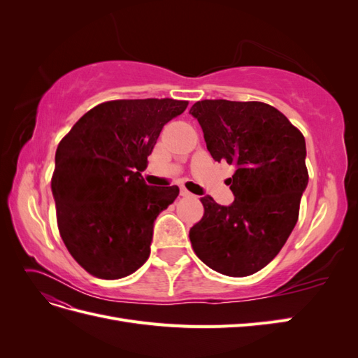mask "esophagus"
<instances>
[{"instance_id": "34e87169", "label": "esophagus", "mask_w": 358, "mask_h": 358, "mask_svg": "<svg viewBox=\"0 0 358 358\" xmlns=\"http://www.w3.org/2000/svg\"><path fill=\"white\" fill-rule=\"evenodd\" d=\"M180 196L182 197H194L192 194L188 189H185V188H180Z\"/></svg>"}]
</instances>
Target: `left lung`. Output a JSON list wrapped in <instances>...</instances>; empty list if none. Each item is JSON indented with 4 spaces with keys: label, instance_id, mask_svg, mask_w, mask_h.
Listing matches in <instances>:
<instances>
[{
    "label": "left lung",
    "instance_id": "1",
    "mask_svg": "<svg viewBox=\"0 0 358 358\" xmlns=\"http://www.w3.org/2000/svg\"><path fill=\"white\" fill-rule=\"evenodd\" d=\"M189 113L212 158L236 167L230 206L201 199L204 215L189 230L192 249L215 272L252 275L279 254L296 227L309 180L305 137L285 115L259 101L203 100Z\"/></svg>",
    "mask_w": 358,
    "mask_h": 358
}]
</instances>
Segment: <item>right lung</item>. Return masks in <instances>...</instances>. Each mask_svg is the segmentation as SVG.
<instances>
[{
    "label": "right lung",
    "instance_id": "right-lung-1",
    "mask_svg": "<svg viewBox=\"0 0 358 358\" xmlns=\"http://www.w3.org/2000/svg\"><path fill=\"white\" fill-rule=\"evenodd\" d=\"M187 106L171 99L101 103L59 142L52 176L58 229L86 272L119 279L146 263L154 222L179 188L148 185L142 171L162 127Z\"/></svg>",
    "mask_w": 358,
    "mask_h": 358
}]
</instances>
